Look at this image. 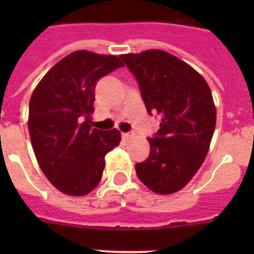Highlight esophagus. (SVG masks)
<instances>
[{
	"mask_svg": "<svg viewBox=\"0 0 254 254\" xmlns=\"http://www.w3.org/2000/svg\"><path fill=\"white\" fill-rule=\"evenodd\" d=\"M133 137V133L132 132H126V133H122V138L125 141H128Z\"/></svg>",
	"mask_w": 254,
	"mask_h": 254,
	"instance_id": "34e87169",
	"label": "esophagus"
}]
</instances>
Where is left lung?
Here are the masks:
<instances>
[{
    "mask_svg": "<svg viewBox=\"0 0 254 254\" xmlns=\"http://www.w3.org/2000/svg\"><path fill=\"white\" fill-rule=\"evenodd\" d=\"M137 78L149 114L161 118L150 156L136 173L158 194H172L201 168L216 126V107L208 84L193 67L161 49L121 55Z\"/></svg>",
    "mask_w": 254,
    "mask_h": 254,
    "instance_id": "obj_1",
    "label": "left lung"
}]
</instances>
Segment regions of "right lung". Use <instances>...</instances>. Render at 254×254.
<instances>
[{
    "instance_id": "right-lung-1",
    "label": "right lung",
    "mask_w": 254,
    "mask_h": 254,
    "mask_svg": "<svg viewBox=\"0 0 254 254\" xmlns=\"http://www.w3.org/2000/svg\"><path fill=\"white\" fill-rule=\"evenodd\" d=\"M122 66L117 56L72 52L49 69L31 94V146L44 176L62 193H90L103 177L105 155L120 145L121 132L91 128V116L96 81Z\"/></svg>"
}]
</instances>
